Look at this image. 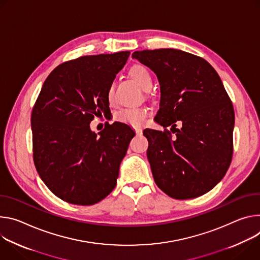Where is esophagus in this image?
Wrapping results in <instances>:
<instances>
[{
	"label": "esophagus",
	"mask_w": 260,
	"mask_h": 260,
	"mask_svg": "<svg viewBox=\"0 0 260 260\" xmlns=\"http://www.w3.org/2000/svg\"><path fill=\"white\" fill-rule=\"evenodd\" d=\"M134 130H135V133L137 135H140L142 133V129L140 127H134Z\"/></svg>",
	"instance_id": "obj_1"
}]
</instances>
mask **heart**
<instances>
[{"instance_id": "1", "label": "heart", "mask_w": 260, "mask_h": 260, "mask_svg": "<svg viewBox=\"0 0 260 260\" xmlns=\"http://www.w3.org/2000/svg\"><path fill=\"white\" fill-rule=\"evenodd\" d=\"M129 75L142 90L149 91L152 88L153 78L147 67L136 64L130 68ZM106 97L110 104L113 103L114 88L112 84H110L107 88ZM148 114H149V110L146 107L125 108L120 110L117 114H115V120L132 127H137V126H141L143 123H145Z\"/></svg>"}]
</instances>
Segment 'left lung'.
<instances>
[{"mask_svg":"<svg viewBox=\"0 0 260 260\" xmlns=\"http://www.w3.org/2000/svg\"><path fill=\"white\" fill-rule=\"evenodd\" d=\"M132 57L160 83L155 121L164 131L143 130L155 183L175 199L206 194L225 176L234 152L235 110L220 76L203 57L179 49L135 51Z\"/></svg>","mask_w":260,"mask_h":260,"instance_id":"left-lung-1","label":"left lung"}]
</instances>
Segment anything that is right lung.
<instances>
[{"label":"right lung","instance_id":"add662e5","mask_svg":"<svg viewBox=\"0 0 260 260\" xmlns=\"http://www.w3.org/2000/svg\"><path fill=\"white\" fill-rule=\"evenodd\" d=\"M129 54L84 55L64 62L42 85L31 115L33 159L43 183L66 203L95 205L117 184L135 133L115 122L97 136L90 123L109 110L107 88Z\"/></svg>","mask_w":260,"mask_h":260}]
</instances>
